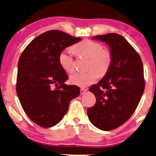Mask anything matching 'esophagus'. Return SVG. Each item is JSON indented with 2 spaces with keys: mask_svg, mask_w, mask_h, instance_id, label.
I'll return each mask as SVG.
<instances>
[{
  "mask_svg": "<svg viewBox=\"0 0 156 156\" xmlns=\"http://www.w3.org/2000/svg\"><path fill=\"white\" fill-rule=\"evenodd\" d=\"M86 91H87V89L84 88H80V93H81V94H84V93H86Z\"/></svg>",
  "mask_w": 156,
  "mask_h": 156,
  "instance_id": "1",
  "label": "esophagus"
}]
</instances>
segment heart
<instances>
[{
  "mask_svg": "<svg viewBox=\"0 0 156 156\" xmlns=\"http://www.w3.org/2000/svg\"><path fill=\"white\" fill-rule=\"evenodd\" d=\"M73 51L78 56L90 58L88 70L86 72H76L70 76V82L80 87H86L92 84L100 77L104 75L111 64L112 55L109 50L103 48L100 43L91 40H83L73 47ZM61 67L66 73L73 71L75 61L70 49L62 51L58 55Z\"/></svg>",
  "mask_w": 156,
  "mask_h": 156,
  "instance_id": "heart-1",
  "label": "heart"
}]
</instances>
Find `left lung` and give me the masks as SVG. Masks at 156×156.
<instances>
[{
	"instance_id": "8db88e82",
	"label": "left lung",
	"mask_w": 156,
	"mask_h": 156,
	"mask_svg": "<svg viewBox=\"0 0 156 156\" xmlns=\"http://www.w3.org/2000/svg\"><path fill=\"white\" fill-rule=\"evenodd\" d=\"M111 48V64L98 84L89 89L96 103L87 110L90 121L99 129L122 126L136 111L145 89L143 63L134 48L117 33L93 36Z\"/></svg>"
}]
</instances>
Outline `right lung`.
Returning a JSON list of instances; mask_svg holds the SVG:
<instances>
[{
	"label": "right lung",
	"instance_id": "1",
	"mask_svg": "<svg viewBox=\"0 0 156 156\" xmlns=\"http://www.w3.org/2000/svg\"><path fill=\"white\" fill-rule=\"evenodd\" d=\"M80 40L63 31L48 30L33 39L20 55L16 92L25 113L41 127L58 123L70 101L80 94L79 87L64 83L68 77L60 66L58 55Z\"/></svg>",
	"mask_w": 156,
	"mask_h": 156
}]
</instances>
